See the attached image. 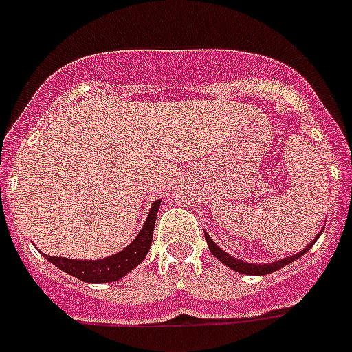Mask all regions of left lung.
<instances>
[{"mask_svg":"<svg viewBox=\"0 0 352 352\" xmlns=\"http://www.w3.org/2000/svg\"><path fill=\"white\" fill-rule=\"evenodd\" d=\"M323 232V228H322ZM322 232L316 235V239L322 235ZM204 237H206V243H208V248L210 252L214 254L219 261H223L228 268H232V270H235V272H241V274H248V276H265V274H270L274 272V270H279V268H283L285 265H289V263L296 261L298 257H301L303 254H305L309 248H311L314 243H316V239L312 241L311 245L305 246L303 250L298 252V254H294V256L290 257H285V259H278V261L274 263H248V261H243V259H237V257H232L230 254H226L225 250H221L219 246L215 245L214 241L210 239L208 234H204Z\"/></svg>","mask_w":352,"mask_h":352,"instance_id":"1","label":"left lung"}]
</instances>
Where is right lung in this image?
<instances>
[{"mask_svg": "<svg viewBox=\"0 0 352 352\" xmlns=\"http://www.w3.org/2000/svg\"><path fill=\"white\" fill-rule=\"evenodd\" d=\"M160 201H155L151 204L149 215L144 223L142 230L124 248L122 252H117L115 256L104 257V259H69V257H52L45 256L47 261H51L54 267H58L69 276L87 281V283H109L124 278L127 272H131L133 268L144 261V257L148 256L151 239H153L155 219L159 214Z\"/></svg>", "mask_w": 352, "mask_h": 352, "instance_id": "1", "label": "right lung"}]
</instances>
